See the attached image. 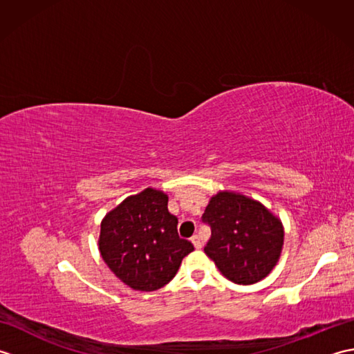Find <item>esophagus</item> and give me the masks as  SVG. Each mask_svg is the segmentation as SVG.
<instances>
[{
	"instance_id": "obj_1",
	"label": "esophagus",
	"mask_w": 354,
	"mask_h": 354,
	"mask_svg": "<svg viewBox=\"0 0 354 354\" xmlns=\"http://www.w3.org/2000/svg\"><path fill=\"white\" fill-rule=\"evenodd\" d=\"M192 243L194 245V248H196V250H201V248L204 246V243H202V239H201L198 234H194V236L192 237Z\"/></svg>"
}]
</instances>
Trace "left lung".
Segmentation results:
<instances>
[{"mask_svg": "<svg viewBox=\"0 0 354 354\" xmlns=\"http://www.w3.org/2000/svg\"><path fill=\"white\" fill-rule=\"evenodd\" d=\"M202 221L212 228L204 251L232 283L263 280L280 259L283 223L259 201L234 192H219L209 199Z\"/></svg>", "mask_w": 354, "mask_h": 354, "instance_id": "8db88e82", "label": "left lung"}]
</instances>
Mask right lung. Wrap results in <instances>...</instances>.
<instances>
[{
  "label": "right lung",
  "mask_w": 354,
  "mask_h": 354,
  "mask_svg": "<svg viewBox=\"0 0 354 354\" xmlns=\"http://www.w3.org/2000/svg\"><path fill=\"white\" fill-rule=\"evenodd\" d=\"M167 202L161 190L146 189L126 198L102 221V259L133 290L161 289L194 250L178 236V219L169 213Z\"/></svg>",
  "instance_id": "1"
}]
</instances>
